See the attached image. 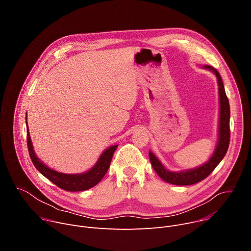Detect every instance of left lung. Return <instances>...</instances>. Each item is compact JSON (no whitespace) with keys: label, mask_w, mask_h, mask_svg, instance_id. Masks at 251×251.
I'll list each match as a JSON object with an SVG mask.
<instances>
[{"label":"left lung","mask_w":251,"mask_h":251,"mask_svg":"<svg viewBox=\"0 0 251 251\" xmlns=\"http://www.w3.org/2000/svg\"><path fill=\"white\" fill-rule=\"evenodd\" d=\"M204 68L210 69L212 73L217 75L218 82H219V94H220V106H221V116H220V137L219 143L216 151H214L212 157L209 161L202 166L189 170L186 172H170L164 168V166L160 163L157 157L152 153L149 152V158L151 164L155 170V172L159 175L160 177L169 184L176 185V186H189L197 184L203 178H205L212 171L217 168V166L221 163V161L226 156L228 146H229V140H230V129H229V118H230V108H229V102L228 98L226 94L225 86L222 80V77L217 69L212 68L211 66H204Z\"/></svg>","instance_id":"left-lung-1"}]
</instances>
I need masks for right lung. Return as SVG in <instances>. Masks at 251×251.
Returning a JSON list of instances; mask_svg holds the SVG:
<instances>
[{
    "instance_id": "add662e5",
    "label": "right lung",
    "mask_w": 251,
    "mask_h": 251,
    "mask_svg": "<svg viewBox=\"0 0 251 251\" xmlns=\"http://www.w3.org/2000/svg\"><path fill=\"white\" fill-rule=\"evenodd\" d=\"M26 141H27V149L30 160L37 170L48 177L50 182H52L58 188L68 191V192H80L86 191L94 186H96L105 176L106 172L108 171L110 167V163L113 157V154L117 148V145L112 146L103 152L100 156L96 165L86 173L78 174V175H67L55 172L50 168H48L45 164H43L35 156L31 141L28 133V129L26 130Z\"/></svg>"
}]
</instances>
